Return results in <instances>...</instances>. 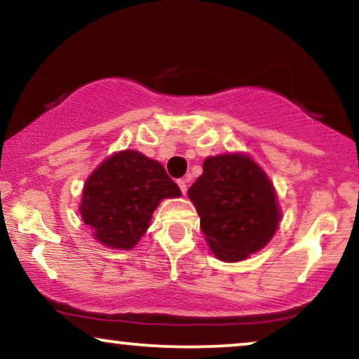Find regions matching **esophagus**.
<instances>
[{
    "label": "esophagus",
    "instance_id": "34e87169",
    "mask_svg": "<svg viewBox=\"0 0 359 359\" xmlns=\"http://www.w3.org/2000/svg\"><path fill=\"white\" fill-rule=\"evenodd\" d=\"M187 182H189L187 177H185V179H179V180H177V184H179V187H180V192H182L184 195L187 194V189H189Z\"/></svg>",
    "mask_w": 359,
    "mask_h": 359
}]
</instances>
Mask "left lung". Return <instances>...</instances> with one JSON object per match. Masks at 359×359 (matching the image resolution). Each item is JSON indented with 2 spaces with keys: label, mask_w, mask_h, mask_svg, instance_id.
I'll use <instances>...</instances> for the list:
<instances>
[{
  "label": "left lung",
  "mask_w": 359,
  "mask_h": 359,
  "mask_svg": "<svg viewBox=\"0 0 359 359\" xmlns=\"http://www.w3.org/2000/svg\"><path fill=\"white\" fill-rule=\"evenodd\" d=\"M189 198L210 250L224 262L243 261L262 250L280 222L269 177L246 154L207 157Z\"/></svg>",
  "instance_id": "obj_1"
}]
</instances>
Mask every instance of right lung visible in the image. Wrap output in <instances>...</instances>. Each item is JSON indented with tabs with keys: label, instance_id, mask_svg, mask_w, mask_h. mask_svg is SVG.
Segmentation results:
<instances>
[{
	"label": "right lung",
	"instance_id": "obj_1",
	"mask_svg": "<svg viewBox=\"0 0 359 359\" xmlns=\"http://www.w3.org/2000/svg\"><path fill=\"white\" fill-rule=\"evenodd\" d=\"M180 195L159 162L126 149L109 156L88 177L80 215L102 245L131 250L149 228L161 200Z\"/></svg>",
	"mask_w": 359,
	"mask_h": 359
}]
</instances>
